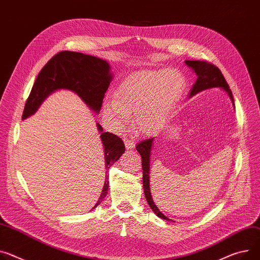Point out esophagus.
<instances>
[{"instance_id":"1","label":"esophagus","mask_w":260,"mask_h":260,"mask_svg":"<svg viewBox=\"0 0 260 260\" xmlns=\"http://www.w3.org/2000/svg\"><path fill=\"white\" fill-rule=\"evenodd\" d=\"M124 143H125V147H126L127 150H132L134 148V146H135L134 142L131 141V139H129V138H125L124 139Z\"/></svg>"}]
</instances>
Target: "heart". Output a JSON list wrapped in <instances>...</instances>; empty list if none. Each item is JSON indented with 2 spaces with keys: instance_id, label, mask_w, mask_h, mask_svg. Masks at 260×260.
Masks as SVG:
<instances>
[{
  "instance_id": "1",
  "label": "heart",
  "mask_w": 260,
  "mask_h": 260,
  "mask_svg": "<svg viewBox=\"0 0 260 260\" xmlns=\"http://www.w3.org/2000/svg\"><path fill=\"white\" fill-rule=\"evenodd\" d=\"M186 86L184 74L177 69L142 71L118 84L113 98L103 103V112L110 126L124 129L134 112L138 130L151 134L168 122Z\"/></svg>"
}]
</instances>
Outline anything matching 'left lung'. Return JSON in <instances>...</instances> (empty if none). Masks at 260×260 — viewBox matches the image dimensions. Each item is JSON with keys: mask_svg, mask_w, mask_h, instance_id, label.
Listing matches in <instances>:
<instances>
[{"mask_svg": "<svg viewBox=\"0 0 260 260\" xmlns=\"http://www.w3.org/2000/svg\"><path fill=\"white\" fill-rule=\"evenodd\" d=\"M185 64L190 68L193 73L197 75V81L193 84L190 92L189 98L193 96L200 91H203L205 89L213 88V87H219L227 92L229 95L232 105L234 106V100L232 95V91L229 88L228 83L226 80L215 66L212 63H208L206 61H199V60H185ZM155 141L154 137L148 138L144 142H141L136 145L137 152L142 156V166H143V184H144V191L145 196L148 201V204L150 205L151 209L154 211V213L166 221H172L168 216H166L160 210L158 209L156 204L153 201L151 189H150V157H151V151L153 142ZM173 222V221H172Z\"/></svg>", "mask_w": 260, "mask_h": 260, "instance_id": "1", "label": "left lung"}]
</instances>
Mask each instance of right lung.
<instances>
[{"label":"right lung","mask_w":260,"mask_h":260,"mask_svg":"<svg viewBox=\"0 0 260 260\" xmlns=\"http://www.w3.org/2000/svg\"><path fill=\"white\" fill-rule=\"evenodd\" d=\"M112 77L109 63L101 58L78 52H59L38 74L26 102L22 119L34 114L51 93L60 89L75 92L91 111L99 113ZM96 127L101 133L100 137L104 148L105 167L109 169L125 152V145L118 136L103 132V128L99 123H96ZM108 187L109 181L106 175L101 196L93 208L102 203Z\"/></svg>","instance_id":"add662e5"}]
</instances>
